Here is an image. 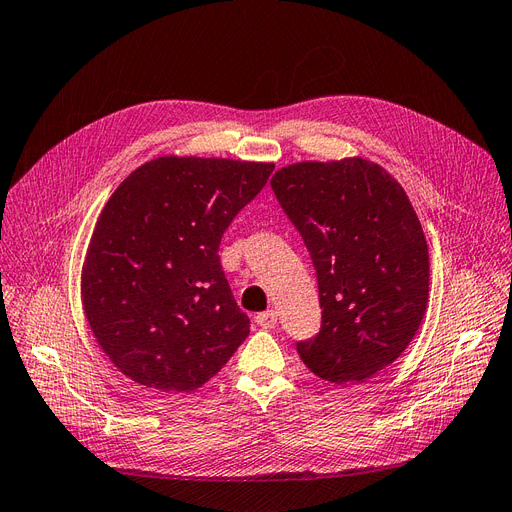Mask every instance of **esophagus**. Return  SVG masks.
<instances>
[{
    "mask_svg": "<svg viewBox=\"0 0 512 512\" xmlns=\"http://www.w3.org/2000/svg\"><path fill=\"white\" fill-rule=\"evenodd\" d=\"M256 323L262 327V330H271L277 323V313L275 311H264L256 315Z\"/></svg>",
    "mask_w": 512,
    "mask_h": 512,
    "instance_id": "34e87169",
    "label": "esophagus"
}]
</instances>
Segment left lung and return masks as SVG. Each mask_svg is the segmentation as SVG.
<instances>
[{
    "mask_svg": "<svg viewBox=\"0 0 512 512\" xmlns=\"http://www.w3.org/2000/svg\"><path fill=\"white\" fill-rule=\"evenodd\" d=\"M311 254L321 327L304 365L336 384L365 380L412 342L428 302V248L399 182L361 157L302 161L271 180Z\"/></svg>",
    "mask_w": 512,
    "mask_h": 512,
    "instance_id": "8db88e82",
    "label": "left lung"
}]
</instances>
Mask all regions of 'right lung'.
Masks as SVG:
<instances>
[{
	"mask_svg": "<svg viewBox=\"0 0 512 512\" xmlns=\"http://www.w3.org/2000/svg\"><path fill=\"white\" fill-rule=\"evenodd\" d=\"M273 163L159 157L102 208L81 273L100 349L134 382L189 393L250 334L218 248L267 185Z\"/></svg>",
	"mask_w": 512,
	"mask_h": 512,
	"instance_id": "obj_1",
	"label": "right lung"
}]
</instances>
